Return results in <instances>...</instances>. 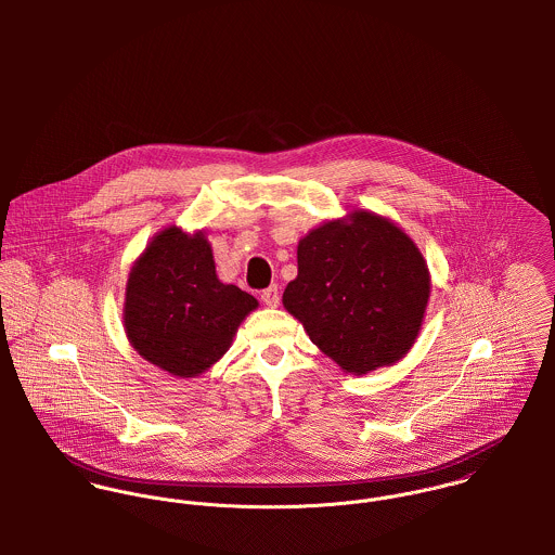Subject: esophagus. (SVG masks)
Wrapping results in <instances>:
<instances>
[{
    "mask_svg": "<svg viewBox=\"0 0 555 555\" xmlns=\"http://www.w3.org/2000/svg\"><path fill=\"white\" fill-rule=\"evenodd\" d=\"M260 299H262V304L267 308H278L280 306V291H278V286H269L267 291H262Z\"/></svg>",
    "mask_w": 555,
    "mask_h": 555,
    "instance_id": "obj_1",
    "label": "esophagus"
}]
</instances>
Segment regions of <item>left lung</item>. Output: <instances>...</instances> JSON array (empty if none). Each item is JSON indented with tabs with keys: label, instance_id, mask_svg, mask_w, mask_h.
<instances>
[{
	"label": "left lung",
	"instance_id": "1",
	"mask_svg": "<svg viewBox=\"0 0 555 555\" xmlns=\"http://www.w3.org/2000/svg\"><path fill=\"white\" fill-rule=\"evenodd\" d=\"M282 304L346 374L389 367L414 346L427 310V262L393 220L367 209L326 220L297 245Z\"/></svg>",
	"mask_w": 555,
	"mask_h": 555
}]
</instances>
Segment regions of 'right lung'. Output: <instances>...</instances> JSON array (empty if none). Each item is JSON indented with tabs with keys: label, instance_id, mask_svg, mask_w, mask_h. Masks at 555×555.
Segmentation results:
<instances>
[{
	"label": "right lung",
	"instance_id": "add662e5",
	"mask_svg": "<svg viewBox=\"0 0 555 555\" xmlns=\"http://www.w3.org/2000/svg\"><path fill=\"white\" fill-rule=\"evenodd\" d=\"M258 301L218 280L203 231L166 227L134 260L124 301L132 348L177 378H196L218 363Z\"/></svg>",
	"mask_w": 555,
	"mask_h": 555
}]
</instances>
